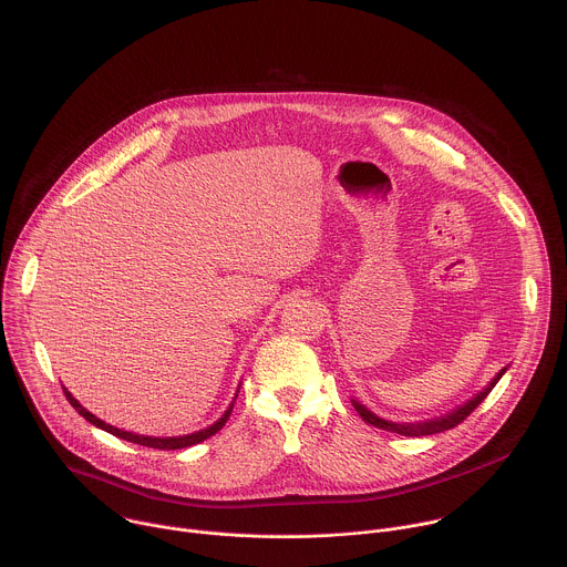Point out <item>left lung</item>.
Here are the masks:
<instances>
[{"label": "left lung", "instance_id": "1", "mask_svg": "<svg viewBox=\"0 0 567 567\" xmlns=\"http://www.w3.org/2000/svg\"><path fill=\"white\" fill-rule=\"evenodd\" d=\"M508 371V367H504L495 378H493V382L484 389V391H480L475 398H471L468 402H464L462 406H457L455 411H451V413H446V415H440V417H435V420H426V422H413V424H398V422H389V420H382V417H378L375 413H371L364 404H360L358 400H351V404L355 406V411L360 413V417L367 422V424H371V426H375V429H382V431H389V433H398V435H404V437H424V435H435V433H444V431H449V429H455L457 424H462L484 400H486V395L495 389V384L502 380V375Z\"/></svg>", "mask_w": 567, "mask_h": 567}]
</instances>
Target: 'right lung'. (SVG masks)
Segmentation results:
<instances>
[{
    "mask_svg": "<svg viewBox=\"0 0 567 567\" xmlns=\"http://www.w3.org/2000/svg\"><path fill=\"white\" fill-rule=\"evenodd\" d=\"M63 393H65L68 402L72 404V409H74L81 417H85L90 424H94L96 429H101V431H105V433H110V435H114V437H118V440H125V442H132V444H141V446H147V449H158V451H178V449H187V446H194V444L205 442L207 437L216 435V433L225 426V422L229 420L231 409H234V402H231L229 409L223 413V417H220L218 422H214L212 426H207V429H203V431H198V433L183 435V437H147V435H136V433L121 431V429H114V426L101 422L96 415H92L90 411H85V409L72 398V393H70L68 389H63ZM236 398H238V391H236Z\"/></svg>",
    "mask_w": 567,
    "mask_h": 567,
    "instance_id": "add662e5",
    "label": "right lung"
}]
</instances>
